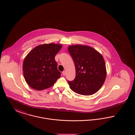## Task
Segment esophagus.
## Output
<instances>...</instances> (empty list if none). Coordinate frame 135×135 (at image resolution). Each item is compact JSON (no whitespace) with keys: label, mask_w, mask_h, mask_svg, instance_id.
Wrapping results in <instances>:
<instances>
[{"label":"esophagus","mask_w":135,"mask_h":135,"mask_svg":"<svg viewBox=\"0 0 135 135\" xmlns=\"http://www.w3.org/2000/svg\"><path fill=\"white\" fill-rule=\"evenodd\" d=\"M62 74H63V75L64 76H65V75H66V71H63V72H62Z\"/></svg>","instance_id":"esophagus-1"}]
</instances>
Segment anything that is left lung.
Listing matches in <instances>:
<instances>
[{
  "mask_svg": "<svg viewBox=\"0 0 135 135\" xmlns=\"http://www.w3.org/2000/svg\"><path fill=\"white\" fill-rule=\"evenodd\" d=\"M68 51L76 70L75 79L68 81L71 89L81 95L95 94L102 87L106 77L102 56L93 48L85 45H71Z\"/></svg>",
  "mask_w": 135,
  "mask_h": 135,
  "instance_id": "obj_1",
  "label": "left lung"
}]
</instances>
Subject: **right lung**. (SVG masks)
Segmentation results:
<instances>
[{"mask_svg": "<svg viewBox=\"0 0 135 135\" xmlns=\"http://www.w3.org/2000/svg\"><path fill=\"white\" fill-rule=\"evenodd\" d=\"M62 46L52 43L41 45L27 55L23 65V74L26 83L33 89H47L60 77L55 57Z\"/></svg>", "mask_w": 135, "mask_h": 135, "instance_id": "right-lung-1", "label": "right lung"}]
</instances>
